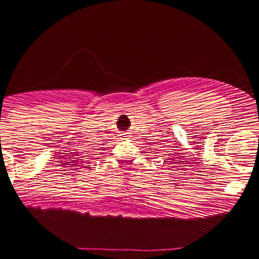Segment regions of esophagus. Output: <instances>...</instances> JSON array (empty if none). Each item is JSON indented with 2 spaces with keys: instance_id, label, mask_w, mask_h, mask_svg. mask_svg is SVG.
Returning a JSON list of instances; mask_svg holds the SVG:
<instances>
[{
  "instance_id": "obj_1",
  "label": "esophagus",
  "mask_w": 259,
  "mask_h": 259,
  "mask_svg": "<svg viewBox=\"0 0 259 259\" xmlns=\"http://www.w3.org/2000/svg\"><path fill=\"white\" fill-rule=\"evenodd\" d=\"M127 134H128V133H124V135H125V137H127Z\"/></svg>"
}]
</instances>
